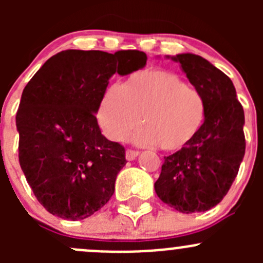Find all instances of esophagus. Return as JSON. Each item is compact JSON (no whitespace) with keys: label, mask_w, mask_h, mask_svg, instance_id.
<instances>
[{"label":"esophagus","mask_w":263,"mask_h":263,"mask_svg":"<svg viewBox=\"0 0 263 263\" xmlns=\"http://www.w3.org/2000/svg\"><path fill=\"white\" fill-rule=\"evenodd\" d=\"M139 151L137 150H134V148H128V150L126 151V158L127 160H134V159H136V156L139 155Z\"/></svg>","instance_id":"esophagus-1"}]
</instances>
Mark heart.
I'll list each match as a JSON object with an SVG mask.
<instances>
[{"mask_svg": "<svg viewBox=\"0 0 263 263\" xmlns=\"http://www.w3.org/2000/svg\"><path fill=\"white\" fill-rule=\"evenodd\" d=\"M206 116L201 91L165 70L140 71L122 86L112 85L98 109V121L109 140L123 141L142 118L145 128L135 135V141L158 144L165 151L188 146L202 129Z\"/></svg>", "mask_w": 263, "mask_h": 263, "instance_id": "heart-1", "label": "heart"}]
</instances>
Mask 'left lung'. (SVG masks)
<instances>
[{"instance_id": "left-lung-1", "label": "left lung", "mask_w": 263, "mask_h": 263, "mask_svg": "<svg viewBox=\"0 0 263 263\" xmlns=\"http://www.w3.org/2000/svg\"><path fill=\"white\" fill-rule=\"evenodd\" d=\"M208 105L202 129L188 146L164 156L155 192L183 214L208 211L232 187L246 153L245 110L232 80L200 55L173 57Z\"/></svg>"}]
</instances>
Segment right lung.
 <instances>
[{
	"label": "right lung",
	"mask_w": 263,
	"mask_h": 263,
	"mask_svg": "<svg viewBox=\"0 0 263 263\" xmlns=\"http://www.w3.org/2000/svg\"><path fill=\"white\" fill-rule=\"evenodd\" d=\"M146 61L136 49L62 50L24 87L16 113L18 161L48 213L75 221L110 200L126 150L103 136L94 113L110 76L134 72Z\"/></svg>",
	"instance_id": "right-lung-1"
}]
</instances>
